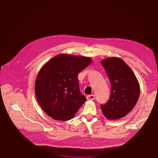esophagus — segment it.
<instances>
[{"label":"esophagus","instance_id":"34e87169","mask_svg":"<svg viewBox=\"0 0 158 158\" xmlns=\"http://www.w3.org/2000/svg\"><path fill=\"white\" fill-rule=\"evenodd\" d=\"M87 100H94L95 98V96L94 94H91V95H88L87 96Z\"/></svg>","mask_w":158,"mask_h":158}]
</instances>
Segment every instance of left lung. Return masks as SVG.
<instances>
[{"mask_svg":"<svg viewBox=\"0 0 158 158\" xmlns=\"http://www.w3.org/2000/svg\"><path fill=\"white\" fill-rule=\"evenodd\" d=\"M101 64L110 80L111 92L109 100L100 107L106 118L119 119L136 105L140 95L139 83L132 70L121 58L110 57Z\"/></svg>","mask_w":158,"mask_h":158,"instance_id":"obj_1","label":"left lung"}]
</instances>
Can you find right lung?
Here are the masks:
<instances>
[{
  "instance_id": "1",
  "label": "right lung",
  "mask_w": 158,
  "mask_h": 158,
  "mask_svg": "<svg viewBox=\"0 0 158 158\" xmlns=\"http://www.w3.org/2000/svg\"><path fill=\"white\" fill-rule=\"evenodd\" d=\"M89 57L57 55L43 66L36 79V98L52 119L73 118L86 101L79 90L78 74L92 63Z\"/></svg>"
}]
</instances>
